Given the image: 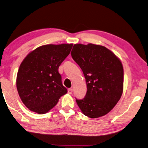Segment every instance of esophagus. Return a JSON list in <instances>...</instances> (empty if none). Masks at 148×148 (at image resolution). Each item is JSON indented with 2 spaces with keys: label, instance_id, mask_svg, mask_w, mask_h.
Here are the masks:
<instances>
[{
  "label": "esophagus",
  "instance_id": "34e87169",
  "mask_svg": "<svg viewBox=\"0 0 148 148\" xmlns=\"http://www.w3.org/2000/svg\"><path fill=\"white\" fill-rule=\"evenodd\" d=\"M73 92V89L72 88H69L68 90H67V93H68L69 94H71Z\"/></svg>",
  "mask_w": 148,
  "mask_h": 148
}]
</instances>
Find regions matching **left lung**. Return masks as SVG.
<instances>
[{
    "label": "left lung",
    "mask_w": 148,
    "mask_h": 148,
    "mask_svg": "<svg viewBox=\"0 0 148 148\" xmlns=\"http://www.w3.org/2000/svg\"><path fill=\"white\" fill-rule=\"evenodd\" d=\"M71 56L86 79V94L76 99L85 116L97 118L107 114L120 99L123 90V68L120 58L104 46L74 44Z\"/></svg>",
    "instance_id": "left-lung-1"
}]
</instances>
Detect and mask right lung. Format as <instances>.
Segmentation results:
<instances>
[{
    "mask_svg": "<svg viewBox=\"0 0 148 148\" xmlns=\"http://www.w3.org/2000/svg\"><path fill=\"white\" fill-rule=\"evenodd\" d=\"M72 43L49 44L30 52L18 70L16 86L26 107L40 114L52 109L67 92L58 67L69 55Z\"/></svg>",
    "mask_w": 148,
    "mask_h": 148,
    "instance_id": "add662e5",
    "label": "right lung"
}]
</instances>
